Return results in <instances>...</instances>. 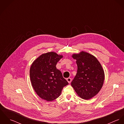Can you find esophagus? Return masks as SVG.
Returning a JSON list of instances; mask_svg holds the SVG:
<instances>
[{
	"label": "esophagus",
	"instance_id": "1",
	"mask_svg": "<svg viewBox=\"0 0 124 124\" xmlns=\"http://www.w3.org/2000/svg\"><path fill=\"white\" fill-rule=\"evenodd\" d=\"M66 80H67V82H68L69 84L71 83V78H67Z\"/></svg>",
	"mask_w": 124,
	"mask_h": 124
}]
</instances>
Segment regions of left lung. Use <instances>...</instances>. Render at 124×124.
<instances>
[{
  "instance_id": "8db88e82",
  "label": "left lung",
  "mask_w": 124,
  "mask_h": 124,
  "mask_svg": "<svg viewBox=\"0 0 124 124\" xmlns=\"http://www.w3.org/2000/svg\"><path fill=\"white\" fill-rule=\"evenodd\" d=\"M76 60L77 72L71 85L82 98L88 100L96 95L102 88L105 79L103 69L93 55L82 52L73 54Z\"/></svg>"
}]
</instances>
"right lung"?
<instances>
[{
  "label": "right lung",
  "mask_w": 124,
  "mask_h": 124,
  "mask_svg": "<svg viewBox=\"0 0 124 124\" xmlns=\"http://www.w3.org/2000/svg\"><path fill=\"white\" fill-rule=\"evenodd\" d=\"M62 55L54 52L39 56L31 65L30 75L32 86L42 99L52 101L61 94L63 88L69 84L56 65Z\"/></svg>",
  "instance_id": "1"
}]
</instances>
